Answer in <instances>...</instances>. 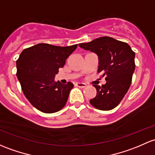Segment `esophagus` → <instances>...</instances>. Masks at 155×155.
I'll return each mask as SVG.
<instances>
[{"label":"esophagus","instance_id":"34e87169","mask_svg":"<svg viewBox=\"0 0 155 155\" xmlns=\"http://www.w3.org/2000/svg\"><path fill=\"white\" fill-rule=\"evenodd\" d=\"M76 85L77 86V87H81V88H84V87H85L86 86V84H84V83H82V82H76Z\"/></svg>","mask_w":155,"mask_h":155}]
</instances>
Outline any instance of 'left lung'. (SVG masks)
Wrapping results in <instances>:
<instances>
[{
    "label": "left lung",
    "mask_w": 155,
    "mask_h": 155,
    "mask_svg": "<svg viewBox=\"0 0 155 155\" xmlns=\"http://www.w3.org/2000/svg\"><path fill=\"white\" fill-rule=\"evenodd\" d=\"M81 48L97 54L98 73H102L106 83L102 86L94 84L97 96L90 100L96 108L109 110L120 104L128 92L135 69V53L125 42L111 37L96 38L88 43L79 44Z\"/></svg>",
    "instance_id": "left-lung-1"
}]
</instances>
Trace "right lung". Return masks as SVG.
I'll return each mask as SVG.
<instances>
[{
    "label": "right lung",
    "instance_id": "right-lung-1",
    "mask_svg": "<svg viewBox=\"0 0 155 155\" xmlns=\"http://www.w3.org/2000/svg\"><path fill=\"white\" fill-rule=\"evenodd\" d=\"M76 48L77 45L58 47L38 44L21 53L16 61V75L26 98L40 111L55 113L66 104L73 84L56 82L55 76Z\"/></svg>",
    "mask_w": 155,
    "mask_h": 155
}]
</instances>
